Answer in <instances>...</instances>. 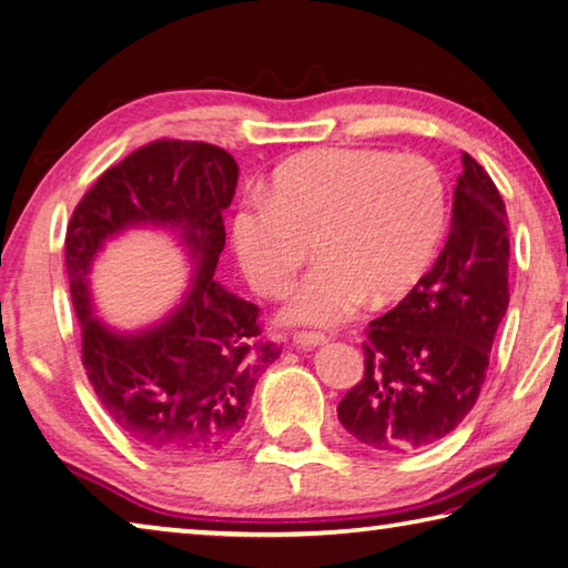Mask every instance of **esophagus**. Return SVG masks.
<instances>
[{
	"label": "esophagus",
	"mask_w": 568,
	"mask_h": 568,
	"mask_svg": "<svg viewBox=\"0 0 568 568\" xmlns=\"http://www.w3.org/2000/svg\"><path fill=\"white\" fill-rule=\"evenodd\" d=\"M293 342L297 347H320V344L327 342V337L322 332H295Z\"/></svg>",
	"instance_id": "obj_1"
}]
</instances>
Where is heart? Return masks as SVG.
<instances>
[{
    "instance_id": "obj_1",
    "label": "heart",
    "mask_w": 568,
    "mask_h": 568,
    "mask_svg": "<svg viewBox=\"0 0 568 568\" xmlns=\"http://www.w3.org/2000/svg\"><path fill=\"white\" fill-rule=\"evenodd\" d=\"M440 172L418 154L317 150L277 166L268 192L233 216V248L261 295L283 293L313 241L317 261L291 287L283 320L339 325L357 307L410 291L446 231Z\"/></svg>"
}]
</instances>
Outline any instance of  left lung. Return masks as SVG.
I'll return each mask as SVG.
<instances>
[{
  "label": "left lung",
  "instance_id": "8db88e82",
  "mask_svg": "<svg viewBox=\"0 0 568 568\" xmlns=\"http://www.w3.org/2000/svg\"><path fill=\"white\" fill-rule=\"evenodd\" d=\"M507 226L490 174L463 152L446 248L402 303L369 322L364 376L337 406L364 446L426 448L470 414L509 305Z\"/></svg>",
  "mask_w": 568,
  "mask_h": 568
}]
</instances>
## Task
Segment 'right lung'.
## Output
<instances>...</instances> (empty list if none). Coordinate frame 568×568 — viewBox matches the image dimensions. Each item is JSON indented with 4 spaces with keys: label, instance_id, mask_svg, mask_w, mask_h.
<instances>
[{
    "label": "right lung",
    "instance_id": "right-lung-1",
    "mask_svg": "<svg viewBox=\"0 0 568 568\" xmlns=\"http://www.w3.org/2000/svg\"><path fill=\"white\" fill-rule=\"evenodd\" d=\"M239 164L206 142L158 140L98 176L65 231V273L88 379L118 428L164 458L226 448L248 414L255 382L281 357L261 339L258 307L214 281L224 251V209ZM158 225L181 236L195 283L158 326L118 333L92 313L87 277L97 251L125 227Z\"/></svg>",
    "mask_w": 568,
    "mask_h": 568
}]
</instances>
